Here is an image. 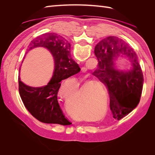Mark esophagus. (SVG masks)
I'll return each instance as SVG.
<instances>
[{
	"instance_id": "esophagus-1",
	"label": "esophagus",
	"mask_w": 155,
	"mask_h": 155,
	"mask_svg": "<svg viewBox=\"0 0 155 155\" xmlns=\"http://www.w3.org/2000/svg\"><path fill=\"white\" fill-rule=\"evenodd\" d=\"M83 70H84V69H83V68H81V70H83L82 72H83Z\"/></svg>"
}]
</instances>
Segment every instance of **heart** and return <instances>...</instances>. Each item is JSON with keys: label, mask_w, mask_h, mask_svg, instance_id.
Segmentation results:
<instances>
[{"label": "heart", "mask_w": 155, "mask_h": 155, "mask_svg": "<svg viewBox=\"0 0 155 155\" xmlns=\"http://www.w3.org/2000/svg\"><path fill=\"white\" fill-rule=\"evenodd\" d=\"M85 81L84 80H81L82 85L83 83ZM96 83L91 81L87 83L85 86H83V90H85V92L87 93V94L89 95L91 94H92L93 95H94L96 94V91H94L95 90H97L96 88H94L93 86L96 85ZM79 88V83L74 79H70L67 81V85L63 86L61 87L59 89V96L61 97L64 101L69 102L74 100L76 97V94L78 92Z\"/></svg>", "instance_id": "1"}]
</instances>
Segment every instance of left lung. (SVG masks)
<instances>
[{"label":"left lung","instance_id":"1","mask_svg":"<svg viewBox=\"0 0 155 155\" xmlns=\"http://www.w3.org/2000/svg\"><path fill=\"white\" fill-rule=\"evenodd\" d=\"M98 61L92 73L106 86L110 97V109L114 119L124 118L138 105L143 85V76L137 55L124 41L115 36L107 37L94 48ZM126 55L132 64L129 71H118L114 67V58Z\"/></svg>","mask_w":155,"mask_h":155}]
</instances>
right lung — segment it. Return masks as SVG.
Wrapping results in <instances>:
<instances>
[{"mask_svg": "<svg viewBox=\"0 0 155 155\" xmlns=\"http://www.w3.org/2000/svg\"><path fill=\"white\" fill-rule=\"evenodd\" d=\"M43 46L52 54L55 68L53 76L47 85L31 87L25 85L18 77V91L26 109L41 122L69 125L58 101L61 81L80 72L79 65L70 58V44L61 36L47 33L31 41L28 51Z\"/></svg>", "mask_w": 155, "mask_h": 155, "instance_id": "add662e5", "label": "right lung"}]
</instances>
